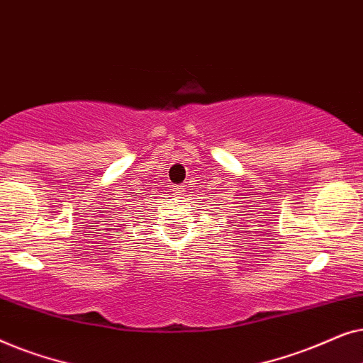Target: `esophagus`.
<instances>
[{
  "label": "esophagus",
  "mask_w": 363,
  "mask_h": 363,
  "mask_svg": "<svg viewBox=\"0 0 363 363\" xmlns=\"http://www.w3.org/2000/svg\"><path fill=\"white\" fill-rule=\"evenodd\" d=\"M173 191H175V195L180 196V195H183V193L186 191V186L185 185H177L175 190H173Z\"/></svg>",
  "instance_id": "obj_1"
}]
</instances>
